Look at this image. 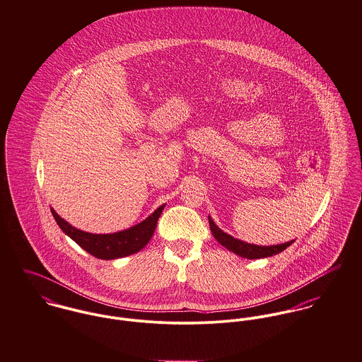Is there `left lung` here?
<instances>
[{
  "instance_id": "1",
  "label": "left lung",
  "mask_w": 362,
  "mask_h": 362,
  "mask_svg": "<svg viewBox=\"0 0 362 362\" xmlns=\"http://www.w3.org/2000/svg\"><path fill=\"white\" fill-rule=\"evenodd\" d=\"M209 221V228L211 232L214 235V238L219 241L223 247H226L229 251L240 255L243 258L247 259H258V258H267V257H272L275 254H279L283 250H286L288 245H291V243L294 240L287 241V243H281L276 245H257V244H250L245 241L235 239L233 236L225 233L223 230H221L215 222L212 221L211 216H208Z\"/></svg>"
}]
</instances>
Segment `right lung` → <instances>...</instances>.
I'll list each match as a JSON object with an SVG mask.
<instances>
[{
	"mask_svg": "<svg viewBox=\"0 0 362 362\" xmlns=\"http://www.w3.org/2000/svg\"><path fill=\"white\" fill-rule=\"evenodd\" d=\"M163 206L165 204L157 208L148 218H146L136 226L108 235H94L83 232L68 223L65 219H62L52 208L51 212L62 232L68 235L72 240L76 241L88 254L100 259H115L139 252L148 241L151 240Z\"/></svg>",
	"mask_w": 362,
	"mask_h": 362,
	"instance_id": "right-lung-1",
	"label": "right lung"
}]
</instances>
